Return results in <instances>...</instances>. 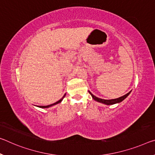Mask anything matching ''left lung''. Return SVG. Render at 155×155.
<instances>
[{
  "mask_svg": "<svg viewBox=\"0 0 155 155\" xmlns=\"http://www.w3.org/2000/svg\"><path fill=\"white\" fill-rule=\"evenodd\" d=\"M89 92L90 94L92 96V99H94L96 101L101 103V104H104L105 105H113V104H119V103H121V101H123L125 99H126L127 97V96H128L130 94L131 91L130 92H129L128 93H127L126 94H125L124 96H122V97H119V98H117V99H110V100H107V99H100V98H98L97 97H95L94 95H93L92 93H91L90 91H88Z\"/></svg>",
  "mask_w": 155,
  "mask_h": 155,
  "instance_id": "8db88e82",
  "label": "left lung"
}]
</instances>
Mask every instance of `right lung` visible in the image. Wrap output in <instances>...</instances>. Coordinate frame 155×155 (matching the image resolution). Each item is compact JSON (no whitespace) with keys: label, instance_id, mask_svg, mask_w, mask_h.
<instances>
[{"label":"right lung","instance_id":"right-lung-1","mask_svg":"<svg viewBox=\"0 0 155 155\" xmlns=\"http://www.w3.org/2000/svg\"><path fill=\"white\" fill-rule=\"evenodd\" d=\"M65 94H64V96H63V97L62 98H61V99L59 101H58L57 102L54 103V104H51V105H39V106H37V107H41V108H48V107L53 106V105H56V104H59V103H61V101H62L63 99V98H64V97H65Z\"/></svg>","mask_w":155,"mask_h":155}]
</instances>
